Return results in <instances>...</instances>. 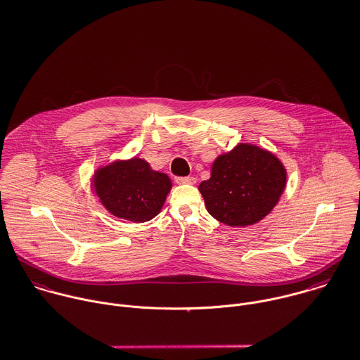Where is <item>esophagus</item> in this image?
Returning a JSON list of instances; mask_svg holds the SVG:
<instances>
[{
  "mask_svg": "<svg viewBox=\"0 0 360 360\" xmlns=\"http://www.w3.org/2000/svg\"><path fill=\"white\" fill-rule=\"evenodd\" d=\"M175 182L179 185H182V184L193 185V184H196V179L193 176H178V178H175Z\"/></svg>",
  "mask_w": 360,
  "mask_h": 360,
  "instance_id": "34e87169",
  "label": "esophagus"
}]
</instances>
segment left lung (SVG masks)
Here are the masks:
<instances>
[{
	"label": "left lung",
	"instance_id": "8db88e82",
	"mask_svg": "<svg viewBox=\"0 0 360 360\" xmlns=\"http://www.w3.org/2000/svg\"><path fill=\"white\" fill-rule=\"evenodd\" d=\"M286 179V168L274 153L240 143L214 160L210 178L199 185V191L216 220L230 227H247L272 212Z\"/></svg>",
	"mask_w": 360,
	"mask_h": 360
}]
</instances>
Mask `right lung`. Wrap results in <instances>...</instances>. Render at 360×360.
Listing matches in <instances>:
<instances>
[{"mask_svg": "<svg viewBox=\"0 0 360 360\" xmlns=\"http://www.w3.org/2000/svg\"><path fill=\"white\" fill-rule=\"evenodd\" d=\"M91 188L112 216L144 223L161 212L172 182L167 174L154 171L146 160L133 157L96 168Z\"/></svg>", "mask_w": 360, "mask_h": 360, "instance_id": "add662e5", "label": "right lung"}]
</instances>
